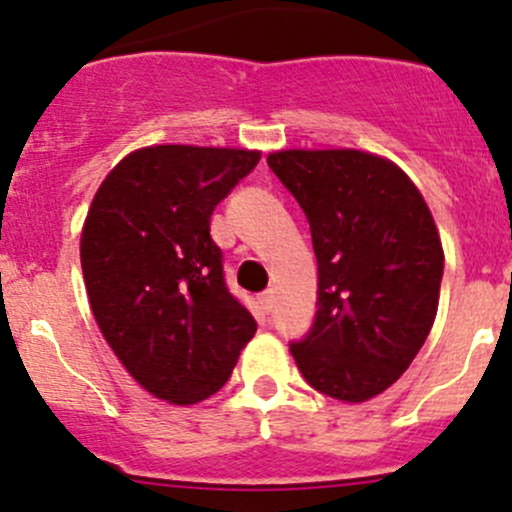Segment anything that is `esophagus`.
Segmentation results:
<instances>
[{"mask_svg":"<svg viewBox=\"0 0 512 512\" xmlns=\"http://www.w3.org/2000/svg\"><path fill=\"white\" fill-rule=\"evenodd\" d=\"M257 302H260L262 312H272V307H275V292H272V289H265V292L257 297Z\"/></svg>","mask_w":512,"mask_h":512,"instance_id":"34e87169","label":"esophagus"}]
</instances>
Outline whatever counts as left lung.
Instances as JSON below:
<instances>
[{"label":"left lung","instance_id":"obj_1","mask_svg":"<svg viewBox=\"0 0 512 512\" xmlns=\"http://www.w3.org/2000/svg\"><path fill=\"white\" fill-rule=\"evenodd\" d=\"M312 230L317 314L289 344L312 389L366 401L389 389L426 342L443 250L426 200L391 160L361 151L267 158Z\"/></svg>","mask_w":512,"mask_h":512}]
</instances>
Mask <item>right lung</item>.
<instances>
[{
    "label": "right lung",
    "instance_id": "obj_1",
    "mask_svg": "<svg viewBox=\"0 0 512 512\" xmlns=\"http://www.w3.org/2000/svg\"><path fill=\"white\" fill-rule=\"evenodd\" d=\"M257 163L260 153L235 148H143L91 203L81 270L98 329L128 374L170 404L223 389L257 332L210 237L215 205Z\"/></svg>",
    "mask_w": 512,
    "mask_h": 512
}]
</instances>
